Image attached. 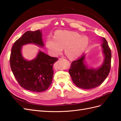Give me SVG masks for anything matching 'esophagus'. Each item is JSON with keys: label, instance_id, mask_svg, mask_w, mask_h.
<instances>
[{"label": "esophagus", "instance_id": "34e87169", "mask_svg": "<svg viewBox=\"0 0 121 121\" xmlns=\"http://www.w3.org/2000/svg\"><path fill=\"white\" fill-rule=\"evenodd\" d=\"M59 60H65L64 58H60L59 59Z\"/></svg>", "mask_w": 121, "mask_h": 121}]
</instances>
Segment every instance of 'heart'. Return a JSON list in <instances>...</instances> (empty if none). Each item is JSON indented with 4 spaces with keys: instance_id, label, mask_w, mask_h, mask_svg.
<instances>
[{
    "instance_id": "heart-1",
    "label": "heart",
    "mask_w": 121,
    "mask_h": 121,
    "mask_svg": "<svg viewBox=\"0 0 121 121\" xmlns=\"http://www.w3.org/2000/svg\"><path fill=\"white\" fill-rule=\"evenodd\" d=\"M88 39L81 36L78 33L69 30H58L55 37H49L46 41V46L49 52L53 56L60 54L63 49L69 59H74L79 57L88 45Z\"/></svg>"
}]
</instances>
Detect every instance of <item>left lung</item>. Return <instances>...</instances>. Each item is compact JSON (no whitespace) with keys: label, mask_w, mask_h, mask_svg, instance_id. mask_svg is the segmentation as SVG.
Returning a JSON list of instances; mask_svg holds the SVG:
<instances>
[{"label":"left lung","mask_w":121,"mask_h":121,"mask_svg":"<svg viewBox=\"0 0 121 121\" xmlns=\"http://www.w3.org/2000/svg\"><path fill=\"white\" fill-rule=\"evenodd\" d=\"M102 47L104 60L102 66L97 69H88L84 63V55L73 61L69 73L73 82L78 87L88 89L95 88L102 84L110 73L111 66V50L105 38H103Z\"/></svg>","instance_id":"obj_1"}]
</instances>
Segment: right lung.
<instances>
[{"mask_svg": "<svg viewBox=\"0 0 121 121\" xmlns=\"http://www.w3.org/2000/svg\"><path fill=\"white\" fill-rule=\"evenodd\" d=\"M42 33L39 30L27 31L14 42L11 48L10 65L11 70L19 84L33 92L46 91L52 83L53 77V65L58 60L40 51L36 59L26 61L21 54L22 45L34 43L44 46Z\"/></svg>", "mask_w": 121, "mask_h": 121, "instance_id": "obj_1", "label": "right lung"}]
</instances>
